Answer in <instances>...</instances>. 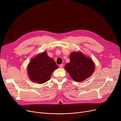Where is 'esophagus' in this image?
Instances as JSON below:
<instances>
[{
    "instance_id": "obj_1",
    "label": "esophagus",
    "mask_w": 121,
    "mask_h": 121,
    "mask_svg": "<svg viewBox=\"0 0 121 121\" xmlns=\"http://www.w3.org/2000/svg\"><path fill=\"white\" fill-rule=\"evenodd\" d=\"M59 66H60V68H62V67H63V66H64V65H62V64H61V65H59Z\"/></svg>"
}]
</instances>
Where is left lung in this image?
<instances>
[{
	"instance_id": "left-lung-1",
	"label": "left lung",
	"mask_w": 121,
	"mask_h": 121,
	"mask_svg": "<svg viewBox=\"0 0 121 121\" xmlns=\"http://www.w3.org/2000/svg\"><path fill=\"white\" fill-rule=\"evenodd\" d=\"M69 59L70 62L65 65V68L74 81H84L93 73L95 65L93 60L82 52L71 53Z\"/></svg>"
}]
</instances>
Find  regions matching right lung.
<instances>
[{
    "mask_svg": "<svg viewBox=\"0 0 121 121\" xmlns=\"http://www.w3.org/2000/svg\"><path fill=\"white\" fill-rule=\"evenodd\" d=\"M57 68L58 65L54 60L44 52L30 60L27 69L30 80L33 82L43 84L50 79L52 73Z\"/></svg>",
    "mask_w": 121,
    "mask_h": 121,
    "instance_id": "obj_1",
    "label": "right lung"
}]
</instances>
